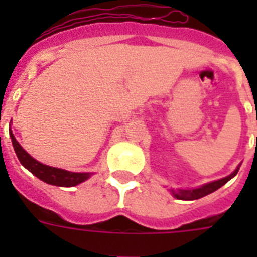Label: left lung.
Wrapping results in <instances>:
<instances>
[{
	"label": "left lung",
	"instance_id": "1",
	"mask_svg": "<svg viewBox=\"0 0 257 257\" xmlns=\"http://www.w3.org/2000/svg\"><path fill=\"white\" fill-rule=\"evenodd\" d=\"M240 169V165L235 171L232 172L231 175L227 176V177H223V179L216 180V181H211V183L204 184L199 188H193V189H171V193L175 196L176 199L179 200H197L201 199L204 196L209 195L212 192L217 191L219 188H221L224 184H227L232 177H235L237 175V172Z\"/></svg>",
	"mask_w": 257,
	"mask_h": 257
}]
</instances>
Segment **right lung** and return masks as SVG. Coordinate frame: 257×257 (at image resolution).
<instances>
[{
  "mask_svg": "<svg viewBox=\"0 0 257 257\" xmlns=\"http://www.w3.org/2000/svg\"><path fill=\"white\" fill-rule=\"evenodd\" d=\"M9 135L10 139H12L14 152L17 155L20 163L28 171L32 172L36 177L42 180L44 183L56 185V187H74V185L84 183L85 180H88L93 175L90 172H70L66 171V169L56 168V167L42 164V163L37 161L36 159H33L29 153L26 152L25 149L22 148L21 145L18 144V141L16 140L12 129L9 131Z\"/></svg>",
  "mask_w": 257,
  "mask_h": 257,
  "instance_id": "1",
  "label": "right lung"
}]
</instances>
